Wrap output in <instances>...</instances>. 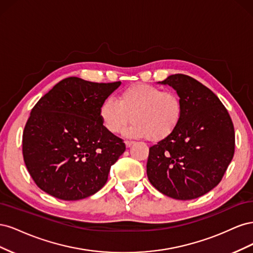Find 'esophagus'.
<instances>
[{"label": "esophagus", "instance_id": "34e87169", "mask_svg": "<svg viewBox=\"0 0 253 253\" xmlns=\"http://www.w3.org/2000/svg\"><path fill=\"white\" fill-rule=\"evenodd\" d=\"M125 143H126V148H129V147H132V144L134 143V141H131V140H126V141H125Z\"/></svg>", "mask_w": 253, "mask_h": 253}]
</instances>
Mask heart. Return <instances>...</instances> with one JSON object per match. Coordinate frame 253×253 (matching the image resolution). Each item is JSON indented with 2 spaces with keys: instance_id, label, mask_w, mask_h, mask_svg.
Here are the masks:
<instances>
[{
  "instance_id": "heart-1",
  "label": "heart",
  "mask_w": 253,
  "mask_h": 253,
  "mask_svg": "<svg viewBox=\"0 0 253 253\" xmlns=\"http://www.w3.org/2000/svg\"><path fill=\"white\" fill-rule=\"evenodd\" d=\"M182 114L183 103L177 94L147 83L126 87L118 96V101L105 98L99 108V117L108 132L118 134L131 118L133 122L126 134L136 138L147 137L152 141L173 133Z\"/></svg>"
}]
</instances>
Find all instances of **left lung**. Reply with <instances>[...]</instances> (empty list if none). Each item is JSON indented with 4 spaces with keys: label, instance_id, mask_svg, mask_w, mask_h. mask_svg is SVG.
<instances>
[{
    "label": "left lung",
    "instance_id": "left-lung-1",
    "mask_svg": "<svg viewBox=\"0 0 253 253\" xmlns=\"http://www.w3.org/2000/svg\"><path fill=\"white\" fill-rule=\"evenodd\" d=\"M163 84L183 103L178 126L150 147L147 174L159 192L194 200L218 185L234 154L235 136L227 109L211 89L187 75H171Z\"/></svg>",
    "mask_w": 253,
    "mask_h": 253
}]
</instances>
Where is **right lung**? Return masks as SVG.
<instances>
[{"mask_svg": "<svg viewBox=\"0 0 253 253\" xmlns=\"http://www.w3.org/2000/svg\"><path fill=\"white\" fill-rule=\"evenodd\" d=\"M120 84L65 78L36 103L23 131L22 152L44 192L78 201L105 185L126 144L104 128L99 108Z\"/></svg>", "mask_w": 253, "mask_h": 253, "instance_id": "add662e5", "label": "right lung"}]
</instances>
